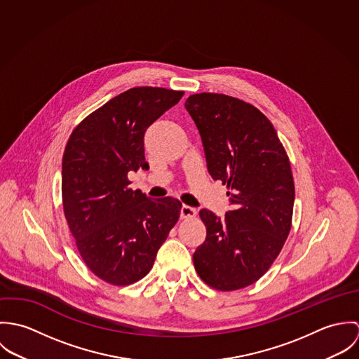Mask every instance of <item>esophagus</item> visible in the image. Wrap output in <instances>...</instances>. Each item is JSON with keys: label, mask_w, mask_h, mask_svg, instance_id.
<instances>
[{"label": "esophagus", "mask_w": 359, "mask_h": 359, "mask_svg": "<svg viewBox=\"0 0 359 359\" xmlns=\"http://www.w3.org/2000/svg\"><path fill=\"white\" fill-rule=\"evenodd\" d=\"M195 215H196V208L187 205L181 207V217L182 218H194Z\"/></svg>", "instance_id": "obj_1"}]
</instances>
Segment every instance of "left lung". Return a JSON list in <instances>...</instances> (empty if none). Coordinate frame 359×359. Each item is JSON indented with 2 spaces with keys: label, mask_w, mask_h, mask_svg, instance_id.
<instances>
[{
  "label": "left lung",
  "mask_w": 359,
  "mask_h": 359,
  "mask_svg": "<svg viewBox=\"0 0 359 359\" xmlns=\"http://www.w3.org/2000/svg\"><path fill=\"white\" fill-rule=\"evenodd\" d=\"M185 107L202 137L207 170L226 185L232 203L224 218L201 210L207 235L194 265L210 287L239 290L269 269L290 233L294 181L289 156L272 123L252 103L201 93Z\"/></svg>",
  "instance_id": "obj_1"
}]
</instances>
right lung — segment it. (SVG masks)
Wrapping results in <instances>:
<instances>
[{
	"instance_id": "right-lung-1",
	"label": "right lung",
	"mask_w": 359,
	"mask_h": 359,
	"mask_svg": "<svg viewBox=\"0 0 359 359\" xmlns=\"http://www.w3.org/2000/svg\"><path fill=\"white\" fill-rule=\"evenodd\" d=\"M184 91L135 87L77 124L62 158V203L88 269L113 286H128L154 266L182 203L133 191L130 171L149 168L147 128L180 102Z\"/></svg>"
}]
</instances>
